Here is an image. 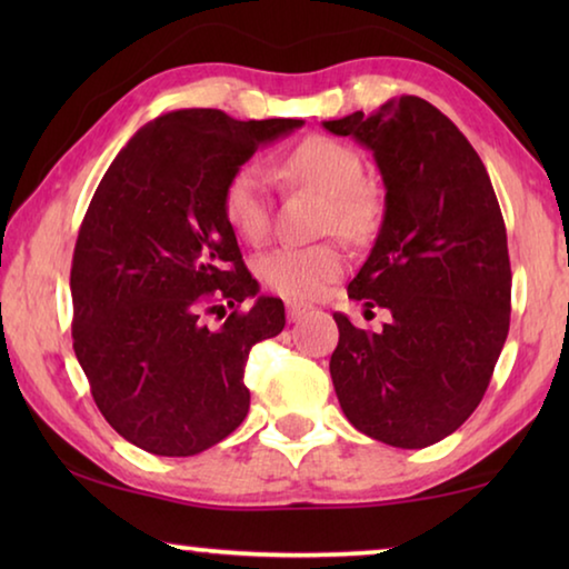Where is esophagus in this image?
Returning <instances> with one entry per match:
<instances>
[{
	"label": "esophagus",
	"mask_w": 569,
	"mask_h": 569,
	"mask_svg": "<svg viewBox=\"0 0 569 569\" xmlns=\"http://www.w3.org/2000/svg\"><path fill=\"white\" fill-rule=\"evenodd\" d=\"M286 313H288V321H301V319H306L308 313H311V306H303V303H296V301H291L288 303V308H286Z\"/></svg>",
	"instance_id": "1"
}]
</instances>
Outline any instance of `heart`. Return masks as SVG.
Segmentation results:
<instances>
[{"mask_svg": "<svg viewBox=\"0 0 569 569\" xmlns=\"http://www.w3.org/2000/svg\"><path fill=\"white\" fill-rule=\"evenodd\" d=\"M281 172L298 186L326 196L323 230H336L351 240L373 233L379 220V203L363 186V162L351 146L326 134H308L286 152ZM223 213L236 233L258 243L271 226L268 203V172L248 162L240 166L223 190ZM346 268L343 250L336 243L283 246L261 258L258 271L268 288L293 301H313Z\"/></svg>", "mask_w": 569, "mask_h": 569, "instance_id": "obj_1", "label": "heart"}]
</instances>
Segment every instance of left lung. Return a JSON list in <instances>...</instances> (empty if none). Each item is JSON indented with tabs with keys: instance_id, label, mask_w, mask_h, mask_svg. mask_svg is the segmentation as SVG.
<instances>
[{
	"instance_id": "left-lung-1",
	"label": "left lung",
	"mask_w": 569,
	"mask_h": 569,
	"mask_svg": "<svg viewBox=\"0 0 569 569\" xmlns=\"http://www.w3.org/2000/svg\"><path fill=\"white\" fill-rule=\"evenodd\" d=\"M323 128L369 148L387 188L349 298L391 319L373 333L333 313L336 397L366 437L437 445L479 407L509 331L512 271L492 180L457 124L413 94Z\"/></svg>"
}]
</instances>
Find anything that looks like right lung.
Returning <instances> with one entry per match:
<instances>
[{"instance_id":"1","label":"right lung","mask_w":569,"mask_h":569,"mask_svg":"<svg viewBox=\"0 0 569 569\" xmlns=\"http://www.w3.org/2000/svg\"><path fill=\"white\" fill-rule=\"evenodd\" d=\"M301 124L160 114L94 190L72 256V346L102 417L150 455H200L246 419L248 353L283 331L286 313L281 298L256 296L223 190L258 148ZM248 297L257 303L240 312ZM216 312L227 321L213 327Z\"/></svg>"}]
</instances>
